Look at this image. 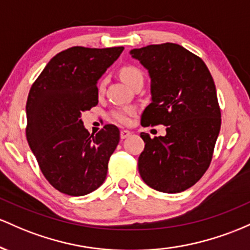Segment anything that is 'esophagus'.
<instances>
[{
	"label": "esophagus",
	"mask_w": 250,
	"mask_h": 250,
	"mask_svg": "<svg viewBox=\"0 0 250 250\" xmlns=\"http://www.w3.org/2000/svg\"><path fill=\"white\" fill-rule=\"evenodd\" d=\"M131 134H132V132H131V131L122 130V131H120V138L125 139V138H127V137H130Z\"/></svg>",
	"instance_id": "esophagus-1"
}]
</instances>
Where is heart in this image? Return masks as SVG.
Here are the masks:
<instances>
[{"instance_id": "b5f03b06", "label": "heart", "mask_w": 250, "mask_h": 250, "mask_svg": "<svg viewBox=\"0 0 250 250\" xmlns=\"http://www.w3.org/2000/svg\"><path fill=\"white\" fill-rule=\"evenodd\" d=\"M119 75L123 80L127 83L128 86H132L136 81L144 80V74H143L142 69L138 68L133 64H126L119 69ZM105 87V80H102L98 85V91L103 92ZM134 113L133 107H125V108H118L111 112V117L114 122L119 123V124H128L130 123V118Z\"/></svg>"}]
</instances>
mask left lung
Masks as SVG:
<instances>
[{
    "label": "left lung",
    "instance_id": "1",
    "mask_svg": "<svg viewBox=\"0 0 250 250\" xmlns=\"http://www.w3.org/2000/svg\"><path fill=\"white\" fill-rule=\"evenodd\" d=\"M148 71L151 104L143 126H167V134L150 138L142 132L138 158L143 181L161 192L189 189L208 170L221 128L214 79L200 57L176 43L150 44L131 50Z\"/></svg>",
    "mask_w": 250,
    "mask_h": 250
}]
</instances>
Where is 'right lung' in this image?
Instances as JSON below:
<instances>
[{
  "instance_id": "add662e5",
  "label": "right lung",
  "mask_w": 250,
  "mask_h": 250,
  "mask_svg": "<svg viewBox=\"0 0 250 250\" xmlns=\"http://www.w3.org/2000/svg\"><path fill=\"white\" fill-rule=\"evenodd\" d=\"M123 50L80 46L62 50L47 63L28 94V144L50 186L66 195H87L107 175L119 128L105 125L94 136L80 117L98 105L97 81Z\"/></svg>"
}]
</instances>
